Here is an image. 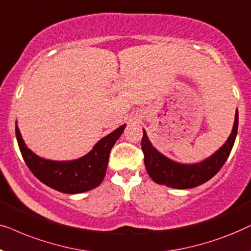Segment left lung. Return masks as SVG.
<instances>
[{"label": "left lung", "mask_w": 251, "mask_h": 251, "mask_svg": "<svg viewBox=\"0 0 251 251\" xmlns=\"http://www.w3.org/2000/svg\"><path fill=\"white\" fill-rule=\"evenodd\" d=\"M238 125L239 112L236 110L234 125L227 141L208 158L200 163H194V164H182V163L175 162L160 153L156 148H153L147 136L146 131L143 129L141 148L145 153L147 172L156 183L171 187V188L188 189L202 185L211 179L213 176H216V173L225 164L235 142Z\"/></svg>", "instance_id": "1"}]
</instances>
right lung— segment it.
<instances>
[{
	"mask_svg": "<svg viewBox=\"0 0 251 251\" xmlns=\"http://www.w3.org/2000/svg\"><path fill=\"white\" fill-rule=\"evenodd\" d=\"M126 125L102 138L85 156L73 160L42 158L27 148L16 124V138L26 165L40 181L66 194H79L98 187L105 176L109 155Z\"/></svg>",
	"mask_w": 251,
	"mask_h": 251,
	"instance_id": "obj_1",
	"label": "right lung"
}]
</instances>
